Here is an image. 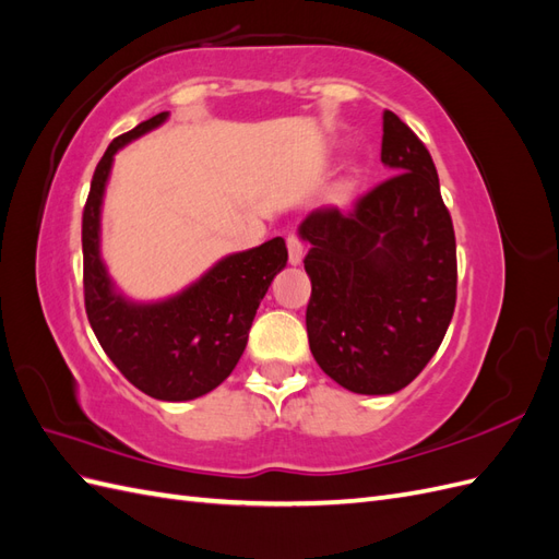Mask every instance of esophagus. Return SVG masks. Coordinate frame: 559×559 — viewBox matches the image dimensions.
Instances as JSON below:
<instances>
[{
  "label": "esophagus",
  "mask_w": 559,
  "mask_h": 559,
  "mask_svg": "<svg viewBox=\"0 0 559 559\" xmlns=\"http://www.w3.org/2000/svg\"><path fill=\"white\" fill-rule=\"evenodd\" d=\"M286 249H289V263L300 265L306 249H302V242L296 238V235H289V238H286Z\"/></svg>",
  "instance_id": "34e87169"
}]
</instances>
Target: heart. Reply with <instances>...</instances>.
Here are the masks:
<instances>
[{"label":"heart","mask_w":559,"mask_h":559,"mask_svg":"<svg viewBox=\"0 0 559 559\" xmlns=\"http://www.w3.org/2000/svg\"><path fill=\"white\" fill-rule=\"evenodd\" d=\"M354 189H357V179L349 177V179H345L343 183H337V186H335V191H333V200L337 202V205H343V202H347V200L352 198Z\"/></svg>","instance_id":"heart-1"}]
</instances>
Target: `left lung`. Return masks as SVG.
<instances>
[{"instance_id": "left-lung-1", "label": "left lung", "mask_w": 559, "mask_h": 559, "mask_svg": "<svg viewBox=\"0 0 559 559\" xmlns=\"http://www.w3.org/2000/svg\"><path fill=\"white\" fill-rule=\"evenodd\" d=\"M392 179L349 214L314 210L298 226L310 242L306 324L312 357L354 394L408 386L441 347L456 300L454 228L427 146L394 111L382 116Z\"/></svg>"}]
</instances>
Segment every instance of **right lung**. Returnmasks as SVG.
I'll return each mask as SVG.
<instances>
[{"label":"right lung","mask_w":559,"mask_h":559,"mask_svg":"<svg viewBox=\"0 0 559 559\" xmlns=\"http://www.w3.org/2000/svg\"><path fill=\"white\" fill-rule=\"evenodd\" d=\"M167 116L170 111H160L116 138L95 167L81 226L83 294L99 345L140 392L158 401H191L212 392L238 366L251 321L289 253L282 238L228 253L193 284L163 300L138 302L116 289L99 249L114 156L163 126Z\"/></svg>","instance_id":"obj_1"}]
</instances>
